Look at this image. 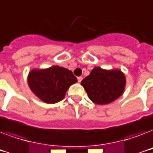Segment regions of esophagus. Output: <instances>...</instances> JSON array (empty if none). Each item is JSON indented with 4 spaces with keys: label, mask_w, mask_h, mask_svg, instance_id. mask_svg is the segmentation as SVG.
<instances>
[{
    "label": "esophagus",
    "mask_w": 153,
    "mask_h": 153,
    "mask_svg": "<svg viewBox=\"0 0 153 153\" xmlns=\"http://www.w3.org/2000/svg\"><path fill=\"white\" fill-rule=\"evenodd\" d=\"M82 80V76L78 77V82H81Z\"/></svg>",
    "instance_id": "obj_1"
}]
</instances>
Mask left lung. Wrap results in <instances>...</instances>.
I'll return each instance as SVG.
<instances>
[{
	"label": "left lung",
	"instance_id": "1",
	"mask_svg": "<svg viewBox=\"0 0 153 153\" xmlns=\"http://www.w3.org/2000/svg\"><path fill=\"white\" fill-rule=\"evenodd\" d=\"M126 80L120 70H105L94 67L81 82L89 98L98 105L109 104L123 94Z\"/></svg>",
	"mask_w": 153,
	"mask_h": 153
}]
</instances>
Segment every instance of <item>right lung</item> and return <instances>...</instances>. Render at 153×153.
I'll return each mask as SVG.
<instances>
[{"instance_id": "obj_1", "label": "right lung", "mask_w": 153, "mask_h": 153, "mask_svg": "<svg viewBox=\"0 0 153 153\" xmlns=\"http://www.w3.org/2000/svg\"><path fill=\"white\" fill-rule=\"evenodd\" d=\"M75 82L77 79L71 71L59 66L47 69H33L27 76L31 91L48 104L62 101L68 88Z\"/></svg>"}]
</instances>
